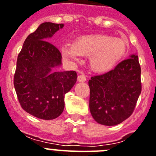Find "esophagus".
<instances>
[{
    "instance_id": "obj_1",
    "label": "esophagus",
    "mask_w": 156,
    "mask_h": 156,
    "mask_svg": "<svg viewBox=\"0 0 156 156\" xmlns=\"http://www.w3.org/2000/svg\"><path fill=\"white\" fill-rule=\"evenodd\" d=\"M77 80H78V81L79 82H84V81H86V76L84 74H83V73H81V74H80L79 76H78V77H77Z\"/></svg>"
}]
</instances>
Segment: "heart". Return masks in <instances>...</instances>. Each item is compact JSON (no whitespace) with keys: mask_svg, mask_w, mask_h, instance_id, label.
<instances>
[{"mask_svg":"<svg viewBox=\"0 0 156 156\" xmlns=\"http://www.w3.org/2000/svg\"><path fill=\"white\" fill-rule=\"evenodd\" d=\"M126 51L125 41L105 35L87 36L75 44H65L62 48L63 56L68 60L77 61L81 55L91 56V67L98 73L112 69L125 55Z\"/></svg>","mask_w":156,"mask_h":156,"instance_id":"1","label":"heart"}]
</instances>
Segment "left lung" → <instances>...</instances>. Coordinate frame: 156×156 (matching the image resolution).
Masks as SVG:
<instances>
[{"label": "left lung", "mask_w": 156, "mask_h": 156, "mask_svg": "<svg viewBox=\"0 0 156 156\" xmlns=\"http://www.w3.org/2000/svg\"><path fill=\"white\" fill-rule=\"evenodd\" d=\"M89 108L97 123L117 125L133 113L141 93V68L138 56L132 55L102 75L88 81Z\"/></svg>", "instance_id": "1"}]
</instances>
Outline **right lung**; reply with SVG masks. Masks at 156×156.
Returning a JSON list of instances; mask_svg holds the SVG:
<instances>
[{"label": "right lung", "instance_id": "add662e5", "mask_svg": "<svg viewBox=\"0 0 156 156\" xmlns=\"http://www.w3.org/2000/svg\"><path fill=\"white\" fill-rule=\"evenodd\" d=\"M63 24L44 22L28 36L18 54L13 83L20 106L30 115L53 119L64 108V95L76 82L75 71L52 72L61 54L48 39Z\"/></svg>", "mask_w": 156, "mask_h": 156}]
</instances>
